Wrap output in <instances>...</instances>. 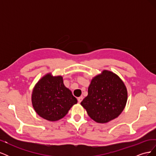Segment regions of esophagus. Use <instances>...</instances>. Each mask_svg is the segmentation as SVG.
<instances>
[{
	"label": "esophagus",
	"mask_w": 156,
	"mask_h": 156,
	"mask_svg": "<svg viewBox=\"0 0 156 156\" xmlns=\"http://www.w3.org/2000/svg\"><path fill=\"white\" fill-rule=\"evenodd\" d=\"M83 96H80V97H79V98H77L78 102H79V103H81V102L82 101V100H83Z\"/></svg>",
	"instance_id": "1"
}]
</instances>
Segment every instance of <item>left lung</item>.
Here are the masks:
<instances>
[{"mask_svg":"<svg viewBox=\"0 0 156 156\" xmlns=\"http://www.w3.org/2000/svg\"><path fill=\"white\" fill-rule=\"evenodd\" d=\"M127 100V89L121 79L114 73L103 70L92 79L88 96L81 104L92 120L103 124L121 114Z\"/></svg>","mask_w":156,"mask_h":156,"instance_id":"8db88e82","label":"left lung"}]
</instances>
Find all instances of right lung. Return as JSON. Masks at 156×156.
<instances>
[{
	"mask_svg": "<svg viewBox=\"0 0 156 156\" xmlns=\"http://www.w3.org/2000/svg\"><path fill=\"white\" fill-rule=\"evenodd\" d=\"M32 103L39 116L49 121H56L66 115L77 100L64 86L62 77H53L48 73L33 89Z\"/></svg>",
	"mask_w": 156,
	"mask_h": 156,
	"instance_id": "right-lung-1",
	"label": "right lung"
}]
</instances>
